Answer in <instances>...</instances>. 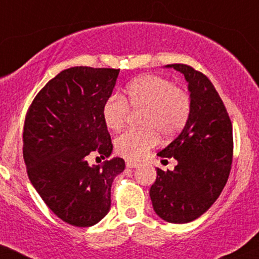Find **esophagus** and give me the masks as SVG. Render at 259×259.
<instances>
[{
	"label": "esophagus",
	"mask_w": 259,
	"mask_h": 259,
	"mask_svg": "<svg viewBox=\"0 0 259 259\" xmlns=\"http://www.w3.org/2000/svg\"><path fill=\"white\" fill-rule=\"evenodd\" d=\"M125 164H126L127 168H135V167L140 166V163H139V162H135V161H132V160H126Z\"/></svg>",
	"instance_id": "esophagus-1"
}]
</instances>
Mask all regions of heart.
Wrapping results in <instances>:
<instances>
[{
	"mask_svg": "<svg viewBox=\"0 0 259 259\" xmlns=\"http://www.w3.org/2000/svg\"><path fill=\"white\" fill-rule=\"evenodd\" d=\"M190 96L171 79L158 75H143L125 88L124 98L110 96L102 115L108 129L118 132L126 123L129 107L143 109L140 130H127L115 139V150L127 158H141L158 141L157 133L169 138L181 132L190 114Z\"/></svg>",
	"mask_w": 259,
	"mask_h": 259,
	"instance_id": "b5f03b06",
	"label": "heart"
}]
</instances>
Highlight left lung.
<instances>
[{"mask_svg": "<svg viewBox=\"0 0 259 259\" xmlns=\"http://www.w3.org/2000/svg\"><path fill=\"white\" fill-rule=\"evenodd\" d=\"M183 73L190 93V114L181 134L157 153L175 157L177 166L157 168L150 189L156 214L167 223L186 224L208 210L225 187L231 171L232 124L220 96L204 73L184 64H172Z\"/></svg>", "mask_w": 259, "mask_h": 259, "instance_id": "left-lung-1", "label": "left lung"}]
</instances>
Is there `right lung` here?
I'll return each instance as SVG.
<instances>
[{"mask_svg":"<svg viewBox=\"0 0 259 259\" xmlns=\"http://www.w3.org/2000/svg\"><path fill=\"white\" fill-rule=\"evenodd\" d=\"M119 69L76 66L50 79L25 115L23 157L28 177L49 209L78 227L97 224L110 209V188L125 168L114 157L90 166L97 151L109 157L110 135L102 115Z\"/></svg>","mask_w":259,"mask_h":259,"instance_id":"add662e5","label":"right lung"}]
</instances>
